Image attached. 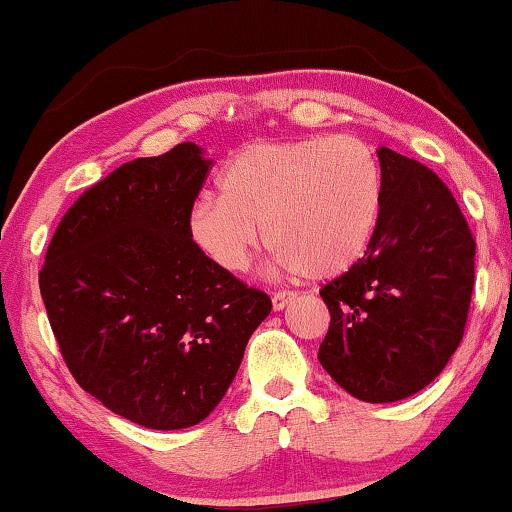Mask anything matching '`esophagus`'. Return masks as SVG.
<instances>
[{
    "mask_svg": "<svg viewBox=\"0 0 512 512\" xmlns=\"http://www.w3.org/2000/svg\"><path fill=\"white\" fill-rule=\"evenodd\" d=\"M271 300H273V310L280 312V310H285L287 305L294 303V300H296V291H289V289L275 291Z\"/></svg>",
    "mask_w": 512,
    "mask_h": 512,
    "instance_id": "34e87169",
    "label": "esophagus"
}]
</instances>
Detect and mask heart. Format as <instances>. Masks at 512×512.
Wrapping results in <instances>:
<instances>
[{
	"label": "heart",
	"instance_id": "1",
	"mask_svg": "<svg viewBox=\"0 0 512 512\" xmlns=\"http://www.w3.org/2000/svg\"><path fill=\"white\" fill-rule=\"evenodd\" d=\"M380 205V164L355 136L257 143L227 161L218 198L196 200L189 234L216 266L241 273L266 227L282 269L328 280L367 253Z\"/></svg>",
	"mask_w": 512,
	"mask_h": 512
}]
</instances>
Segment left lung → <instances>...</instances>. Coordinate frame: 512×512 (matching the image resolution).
<instances>
[{"instance_id":"left-lung-1","label":"left lung","mask_w":512,"mask_h":512,"mask_svg":"<svg viewBox=\"0 0 512 512\" xmlns=\"http://www.w3.org/2000/svg\"><path fill=\"white\" fill-rule=\"evenodd\" d=\"M380 218L353 269L321 287L330 310L319 362L367 403L417 394L440 376L465 335L476 239L431 168L389 148Z\"/></svg>"}]
</instances>
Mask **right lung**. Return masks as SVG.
Instances as JSON below:
<instances>
[{
    "label": "right lung",
    "instance_id": "obj_1",
    "mask_svg": "<svg viewBox=\"0 0 512 512\" xmlns=\"http://www.w3.org/2000/svg\"><path fill=\"white\" fill-rule=\"evenodd\" d=\"M207 170L196 143L127 161L75 200L38 273L72 378L154 431L196 426L221 403L271 312L191 239Z\"/></svg>",
    "mask_w": 512,
    "mask_h": 512
}]
</instances>
